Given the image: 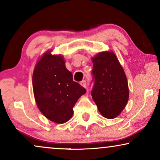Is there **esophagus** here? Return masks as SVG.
I'll use <instances>...</instances> for the list:
<instances>
[{"label":"esophagus","mask_w":160,"mask_h":160,"mask_svg":"<svg viewBox=\"0 0 160 160\" xmlns=\"http://www.w3.org/2000/svg\"><path fill=\"white\" fill-rule=\"evenodd\" d=\"M80 84L82 85V86L83 87H84V88H86V87H87V84H86V81H85V80H83V81H82V82H80Z\"/></svg>","instance_id":"obj_1"}]
</instances>
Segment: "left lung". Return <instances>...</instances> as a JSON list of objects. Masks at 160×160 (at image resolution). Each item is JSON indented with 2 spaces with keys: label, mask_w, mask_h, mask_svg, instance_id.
Returning <instances> with one entry per match:
<instances>
[{
  "label": "left lung",
  "mask_w": 160,
  "mask_h": 160,
  "mask_svg": "<svg viewBox=\"0 0 160 160\" xmlns=\"http://www.w3.org/2000/svg\"><path fill=\"white\" fill-rule=\"evenodd\" d=\"M92 61L95 79L92 97L100 113L107 119H113L124 110L129 99L125 73L112 51L99 52Z\"/></svg>",
  "instance_id": "obj_1"
}]
</instances>
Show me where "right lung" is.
Masks as SVG:
<instances>
[{"label":"right lung","instance_id":"1","mask_svg":"<svg viewBox=\"0 0 160 160\" xmlns=\"http://www.w3.org/2000/svg\"><path fill=\"white\" fill-rule=\"evenodd\" d=\"M32 89L37 106L50 121L63 124L73 114V108L87 90L73 82L61 54L48 50L37 61L32 73Z\"/></svg>","mask_w":160,"mask_h":160}]
</instances>
